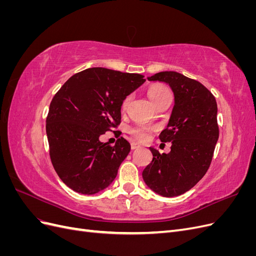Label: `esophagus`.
<instances>
[{
    "mask_svg": "<svg viewBox=\"0 0 256 256\" xmlns=\"http://www.w3.org/2000/svg\"><path fill=\"white\" fill-rule=\"evenodd\" d=\"M140 146L141 145L138 144V143H136V142H131V150H132L138 148V147H140Z\"/></svg>",
    "mask_w": 256,
    "mask_h": 256,
    "instance_id": "obj_1",
    "label": "esophagus"
}]
</instances>
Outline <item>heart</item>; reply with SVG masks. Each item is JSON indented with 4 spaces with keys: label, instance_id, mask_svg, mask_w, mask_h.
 Returning a JSON list of instances; mask_svg holds the SVG:
<instances>
[{
    "label": "heart",
    "instance_id": "b5f03b06",
    "mask_svg": "<svg viewBox=\"0 0 256 256\" xmlns=\"http://www.w3.org/2000/svg\"><path fill=\"white\" fill-rule=\"evenodd\" d=\"M147 96H148L150 102L154 106H157L159 102H162V100H164L166 97L171 96V92H170L168 88L164 86V85L156 84V85H152V86L148 88V90H147ZM130 99H131L130 96L124 98V100L122 102V109H126L127 106L130 102ZM154 130H156L154 127L146 126V125H136L129 129V132L131 136H134L136 140L146 141L150 138V134Z\"/></svg>",
    "mask_w": 256,
    "mask_h": 256
}]
</instances>
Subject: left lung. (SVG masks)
<instances>
[{
    "label": "left lung",
    "instance_id": "8db88e82",
    "mask_svg": "<svg viewBox=\"0 0 256 256\" xmlns=\"http://www.w3.org/2000/svg\"><path fill=\"white\" fill-rule=\"evenodd\" d=\"M147 79L168 83L175 104L168 127L159 136L161 142H172L171 152L160 154L150 147L152 160L142 176L154 192L173 198L194 187L210 166L219 138L218 106L202 83L180 72H161Z\"/></svg>",
    "mask_w": 256,
    "mask_h": 256
}]
</instances>
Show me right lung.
I'll return each mask as SVG.
<instances>
[{"label":"right lung","instance_id":"right-lung-1","mask_svg":"<svg viewBox=\"0 0 256 256\" xmlns=\"http://www.w3.org/2000/svg\"><path fill=\"white\" fill-rule=\"evenodd\" d=\"M144 76L92 67L70 76L54 95L46 124L52 166L66 186L95 194L112 184L130 152L122 136L114 146L99 136L120 124L124 98Z\"/></svg>","mask_w":256,"mask_h":256}]
</instances>
